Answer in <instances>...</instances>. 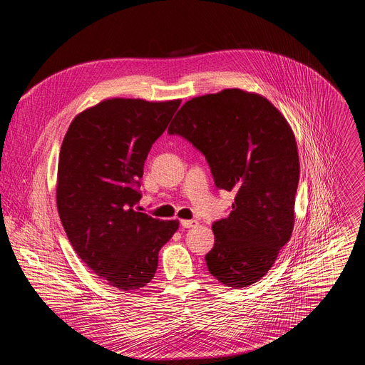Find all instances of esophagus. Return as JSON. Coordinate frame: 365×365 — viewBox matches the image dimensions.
<instances>
[{
    "instance_id": "1",
    "label": "esophagus",
    "mask_w": 365,
    "mask_h": 365,
    "mask_svg": "<svg viewBox=\"0 0 365 365\" xmlns=\"http://www.w3.org/2000/svg\"><path fill=\"white\" fill-rule=\"evenodd\" d=\"M180 225H182L183 228H192V227L197 225V221H195V220H182V221H180Z\"/></svg>"
}]
</instances>
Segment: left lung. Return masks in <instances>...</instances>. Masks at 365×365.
Here are the masks:
<instances>
[{
	"label": "left lung",
	"mask_w": 365,
	"mask_h": 365,
	"mask_svg": "<svg viewBox=\"0 0 365 365\" xmlns=\"http://www.w3.org/2000/svg\"><path fill=\"white\" fill-rule=\"evenodd\" d=\"M205 154L220 189L235 192L232 211L214 222L210 273L241 289L264 277L294 227L299 153L293 130L273 103L238 88L192 98L168 130Z\"/></svg>",
	"instance_id": "obj_1"
}]
</instances>
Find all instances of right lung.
Here are the masks:
<instances>
[{
    "instance_id": "right-lung-1",
    "label": "right lung",
    "mask_w": 365,
    "mask_h": 365,
    "mask_svg": "<svg viewBox=\"0 0 365 365\" xmlns=\"http://www.w3.org/2000/svg\"><path fill=\"white\" fill-rule=\"evenodd\" d=\"M180 99H103L71 123L59 154L56 203L82 262L121 292L144 287L159 251L179 228L135 210L151 144L169 125Z\"/></svg>"
}]
</instances>
